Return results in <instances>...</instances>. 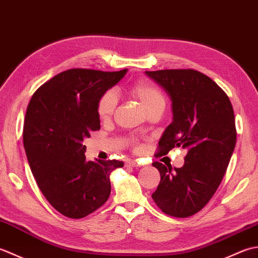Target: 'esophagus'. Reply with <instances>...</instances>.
<instances>
[{
    "label": "esophagus",
    "instance_id": "34e87169",
    "mask_svg": "<svg viewBox=\"0 0 258 258\" xmlns=\"http://www.w3.org/2000/svg\"><path fill=\"white\" fill-rule=\"evenodd\" d=\"M139 162L138 161H135V160H127L125 162V166H127V167H136V166H139Z\"/></svg>",
    "mask_w": 258,
    "mask_h": 258
}]
</instances>
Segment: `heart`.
<instances>
[{"instance_id": "obj_1", "label": "heart", "mask_w": 258, "mask_h": 258, "mask_svg": "<svg viewBox=\"0 0 258 258\" xmlns=\"http://www.w3.org/2000/svg\"><path fill=\"white\" fill-rule=\"evenodd\" d=\"M130 94L138 100L149 113L154 109H163L166 106V97L164 93L150 82H138L130 87ZM117 100L113 92H106L97 104V114L102 120H108L113 116Z\"/></svg>"}]
</instances>
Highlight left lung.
Returning a JSON list of instances; mask_svg holds the SVG:
<instances>
[{
	"label": "left lung",
	"instance_id": "1",
	"mask_svg": "<svg viewBox=\"0 0 258 258\" xmlns=\"http://www.w3.org/2000/svg\"><path fill=\"white\" fill-rule=\"evenodd\" d=\"M172 102L173 119L158 142L165 155L174 147L187 151L180 168L154 162L161 182L152 197L174 217H188L204 207L220 186L236 144L233 106L208 76L194 70L145 72Z\"/></svg>",
	"mask_w": 258,
	"mask_h": 258
}]
</instances>
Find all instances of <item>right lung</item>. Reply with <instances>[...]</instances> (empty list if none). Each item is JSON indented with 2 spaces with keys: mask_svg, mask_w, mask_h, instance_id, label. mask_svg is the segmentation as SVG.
I'll return each mask as SVG.
<instances>
[{
  "mask_svg": "<svg viewBox=\"0 0 258 258\" xmlns=\"http://www.w3.org/2000/svg\"><path fill=\"white\" fill-rule=\"evenodd\" d=\"M119 72L72 69L43 84L26 109L23 143L33 176L57 212L82 218L111 194V173L124 163L86 161L83 141L101 128L97 104L122 80Z\"/></svg>",
  "mask_w": 258,
  "mask_h": 258,
  "instance_id": "obj_1",
  "label": "right lung"
}]
</instances>
